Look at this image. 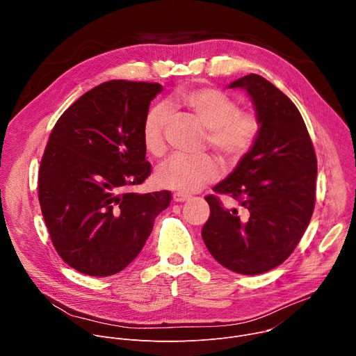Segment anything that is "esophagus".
<instances>
[{"instance_id": "34e87169", "label": "esophagus", "mask_w": 356, "mask_h": 356, "mask_svg": "<svg viewBox=\"0 0 356 356\" xmlns=\"http://www.w3.org/2000/svg\"><path fill=\"white\" fill-rule=\"evenodd\" d=\"M173 200L176 202H184V201L190 200V195L188 194H183V193H175L173 194Z\"/></svg>"}]
</instances>
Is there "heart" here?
<instances>
[{"label": "heart", "instance_id": "heart-1", "mask_svg": "<svg viewBox=\"0 0 356 356\" xmlns=\"http://www.w3.org/2000/svg\"><path fill=\"white\" fill-rule=\"evenodd\" d=\"M172 106L184 107L209 129V145L227 165L239 162L255 145L261 132V118L253 111H239L236 101L220 88L200 87L179 91ZM170 111L165 104L152 107L142 125L143 147L150 156L166 152L165 129ZM218 176L217 162L209 156L173 155L155 172V183L162 188L191 193Z\"/></svg>", "mask_w": 356, "mask_h": 356}]
</instances>
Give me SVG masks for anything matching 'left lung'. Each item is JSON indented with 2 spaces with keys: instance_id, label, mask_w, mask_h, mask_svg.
Here are the masks:
<instances>
[{
  "instance_id": "obj_1",
  "label": "left lung",
  "mask_w": 356,
  "mask_h": 356,
  "mask_svg": "<svg viewBox=\"0 0 356 356\" xmlns=\"http://www.w3.org/2000/svg\"><path fill=\"white\" fill-rule=\"evenodd\" d=\"M228 87L246 90L262 125L255 145L213 188L239 201L243 216L210 194V218L201 236L224 268L261 275L283 264L309 227L317 158L300 111L270 81L252 73Z\"/></svg>"
}]
</instances>
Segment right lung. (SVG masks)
Masks as SVG:
<instances>
[{
  "label": "right lung",
  "mask_w": 356,
  "mask_h": 356,
  "mask_svg": "<svg viewBox=\"0 0 356 356\" xmlns=\"http://www.w3.org/2000/svg\"><path fill=\"white\" fill-rule=\"evenodd\" d=\"M162 90L159 83L106 81L74 101L49 136L39 204L59 257L80 273L106 277L125 269L170 204L168 190L125 191L152 172L142 125Z\"/></svg>",
  "instance_id": "1"
}]
</instances>
